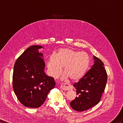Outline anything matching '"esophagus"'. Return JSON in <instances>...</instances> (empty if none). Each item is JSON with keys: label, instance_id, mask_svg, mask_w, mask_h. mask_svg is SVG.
<instances>
[{"label": "esophagus", "instance_id": "34e87169", "mask_svg": "<svg viewBox=\"0 0 123 123\" xmlns=\"http://www.w3.org/2000/svg\"><path fill=\"white\" fill-rule=\"evenodd\" d=\"M61 89L64 90H72L73 89V87L70 85H68V84L65 83H62L61 85Z\"/></svg>", "mask_w": 123, "mask_h": 123}]
</instances>
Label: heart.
Wrapping results in <instances>:
<instances>
[{
    "label": "heart",
    "mask_w": 123,
    "mask_h": 123,
    "mask_svg": "<svg viewBox=\"0 0 123 123\" xmlns=\"http://www.w3.org/2000/svg\"><path fill=\"white\" fill-rule=\"evenodd\" d=\"M90 58L85 52H81L69 48L59 50L56 55L50 56L48 68L50 74L53 77L58 76L64 67V77H70L73 80H77L85 74L89 68Z\"/></svg>",
    "instance_id": "heart-1"
}]
</instances>
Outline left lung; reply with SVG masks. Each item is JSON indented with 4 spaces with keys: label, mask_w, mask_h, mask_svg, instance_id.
Masks as SVG:
<instances>
[{
    "label": "left lung",
    "mask_w": 123,
    "mask_h": 123,
    "mask_svg": "<svg viewBox=\"0 0 123 123\" xmlns=\"http://www.w3.org/2000/svg\"><path fill=\"white\" fill-rule=\"evenodd\" d=\"M93 64L86 74L73 86L77 97L72 101L70 105L75 111L82 112L97 105L105 91L107 82V74L104 63L93 56Z\"/></svg>",
    "instance_id": "8db88e82"
}]
</instances>
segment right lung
Returning <instances> with one entry per match:
<instances>
[{"label":"right lung","mask_w":123,"mask_h":123,"mask_svg":"<svg viewBox=\"0 0 123 123\" xmlns=\"http://www.w3.org/2000/svg\"><path fill=\"white\" fill-rule=\"evenodd\" d=\"M42 46L28 48L15 62L13 89L19 101L27 108H37L43 105L50 90L54 88V78L44 72L45 63Z\"/></svg>","instance_id":"right-lung-1"}]
</instances>
